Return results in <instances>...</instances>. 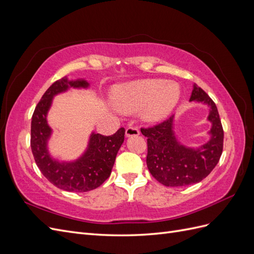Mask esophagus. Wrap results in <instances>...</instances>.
Here are the masks:
<instances>
[{
    "label": "esophagus",
    "instance_id": "obj_1",
    "mask_svg": "<svg viewBox=\"0 0 254 254\" xmlns=\"http://www.w3.org/2000/svg\"><path fill=\"white\" fill-rule=\"evenodd\" d=\"M126 136L127 137H130V136H136L140 134V130L137 129L136 127H128L126 129V132H125Z\"/></svg>",
    "mask_w": 254,
    "mask_h": 254
}]
</instances>
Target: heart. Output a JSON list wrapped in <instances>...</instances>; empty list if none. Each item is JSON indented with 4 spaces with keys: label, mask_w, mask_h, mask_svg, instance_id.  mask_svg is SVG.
<instances>
[{
    "label": "heart",
    "mask_w": 254,
    "mask_h": 254,
    "mask_svg": "<svg viewBox=\"0 0 254 254\" xmlns=\"http://www.w3.org/2000/svg\"><path fill=\"white\" fill-rule=\"evenodd\" d=\"M180 97L178 84L163 79L134 80L119 84L112 91V101L120 110L128 113L142 110V120L150 124L164 121Z\"/></svg>",
    "instance_id": "obj_1"
}]
</instances>
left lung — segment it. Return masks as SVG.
I'll list each match as a JSON object with an SVG mask.
<instances>
[{
  "label": "left lung",
  "mask_w": 254,
  "mask_h": 254,
  "mask_svg": "<svg viewBox=\"0 0 254 254\" xmlns=\"http://www.w3.org/2000/svg\"><path fill=\"white\" fill-rule=\"evenodd\" d=\"M190 102L209 107L207 121L212 126L207 131L210 139L206 143L198 147L182 144L175 132V115L155 127L141 129L147 137L148 170L165 187H186L200 182L217 165L222 153L224 130L216 105L195 83Z\"/></svg>",
  "instance_id": "left-lung-1"
}]
</instances>
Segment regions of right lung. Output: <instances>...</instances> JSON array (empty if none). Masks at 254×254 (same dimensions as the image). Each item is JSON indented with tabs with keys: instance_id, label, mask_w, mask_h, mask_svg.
Masks as SVG:
<instances>
[{
	"instance_id": "1",
	"label": "right lung",
	"mask_w": 254,
	"mask_h": 254,
	"mask_svg": "<svg viewBox=\"0 0 254 254\" xmlns=\"http://www.w3.org/2000/svg\"><path fill=\"white\" fill-rule=\"evenodd\" d=\"M83 78L70 80L64 77L54 82L38 103L32 118L30 147L37 166L52 184L67 191H89L98 188L109 178L115 158L124 142L125 129L120 128L112 135L91 132L87 148L73 161H60L49 150L53 129L48 123V113L53 99L68 89H89Z\"/></svg>"
}]
</instances>
